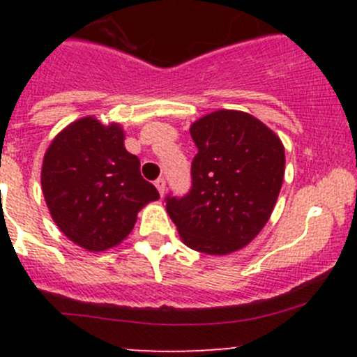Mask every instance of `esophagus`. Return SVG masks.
<instances>
[{
	"mask_svg": "<svg viewBox=\"0 0 357 357\" xmlns=\"http://www.w3.org/2000/svg\"><path fill=\"white\" fill-rule=\"evenodd\" d=\"M155 186H157L158 193H160V197H164V193H165V179L164 178H158L157 181H155Z\"/></svg>",
	"mask_w": 357,
	"mask_h": 357,
	"instance_id": "34e87169",
	"label": "esophagus"
}]
</instances>
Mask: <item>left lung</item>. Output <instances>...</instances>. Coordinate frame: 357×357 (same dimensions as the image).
<instances>
[{"instance_id":"obj_1","label":"left lung","mask_w":357,"mask_h":357,"mask_svg":"<svg viewBox=\"0 0 357 357\" xmlns=\"http://www.w3.org/2000/svg\"><path fill=\"white\" fill-rule=\"evenodd\" d=\"M190 135L199 149L192 190L183 199L167 197L165 208L186 247L233 254L271 218L285 176V146L242 110L211 112L190 126Z\"/></svg>"}]
</instances>
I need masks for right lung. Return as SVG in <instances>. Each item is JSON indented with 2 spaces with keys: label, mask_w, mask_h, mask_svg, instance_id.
Masks as SVG:
<instances>
[{
  "label": "right lung",
  "mask_w": 357,
  "mask_h": 357,
  "mask_svg": "<svg viewBox=\"0 0 357 357\" xmlns=\"http://www.w3.org/2000/svg\"><path fill=\"white\" fill-rule=\"evenodd\" d=\"M124 129L95 115L70 122L43 158L41 188L52 219L70 242L88 252L117 247L135 228L138 212L158 200L139 172V158L124 146Z\"/></svg>",
  "instance_id": "1"
}]
</instances>
